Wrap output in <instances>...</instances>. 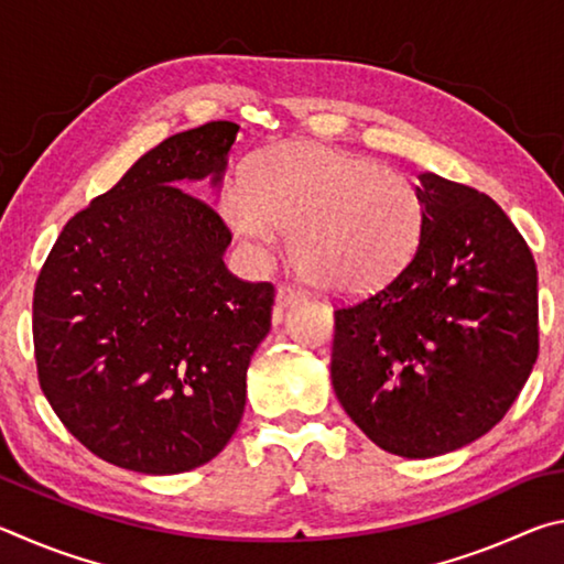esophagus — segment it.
Masks as SVG:
<instances>
[{
	"label": "esophagus",
	"mask_w": 564,
	"mask_h": 564,
	"mask_svg": "<svg viewBox=\"0 0 564 564\" xmlns=\"http://www.w3.org/2000/svg\"><path fill=\"white\" fill-rule=\"evenodd\" d=\"M301 299H303V291H299L295 285H289V283L279 285V291H275V303L279 305H291Z\"/></svg>",
	"instance_id": "obj_1"
}]
</instances>
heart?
Segmentation results:
<instances>
[{"instance_id": "1", "label": "heart", "mask_w": 564, "mask_h": 564, "mask_svg": "<svg viewBox=\"0 0 564 564\" xmlns=\"http://www.w3.org/2000/svg\"><path fill=\"white\" fill-rule=\"evenodd\" d=\"M218 214L256 259H269L289 231L305 279L338 295L380 291L417 251L425 204L413 181L378 161L283 141L261 151L246 181H226Z\"/></svg>"}]
</instances>
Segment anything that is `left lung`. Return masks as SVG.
Wrapping results in <instances>:
<instances>
[{
	"mask_svg": "<svg viewBox=\"0 0 564 564\" xmlns=\"http://www.w3.org/2000/svg\"><path fill=\"white\" fill-rule=\"evenodd\" d=\"M425 224L393 281L336 305L330 380L362 433L435 457L492 431L540 350L538 265L490 196L420 174Z\"/></svg>",
	"mask_w": 564,
	"mask_h": 564,
	"instance_id": "1",
	"label": "left lung"
}]
</instances>
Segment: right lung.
I'll list each match as a JSON object with an SVG mask.
<instances>
[{"mask_svg":"<svg viewBox=\"0 0 564 564\" xmlns=\"http://www.w3.org/2000/svg\"><path fill=\"white\" fill-rule=\"evenodd\" d=\"M236 133L212 121L161 141L69 218L36 279L44 395L76 441L123 470H194L241 423L275 291L226 269L231 231L184 188L221 184Z\"/></svg>","mask_w":564,"mask_h":564,"instance_id":"right-lung-1","label":"right lung"}]
</instances>
